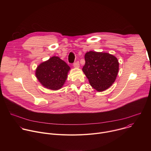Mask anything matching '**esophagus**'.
<instances>
[{
  "label": "esophagus",
  "mask_w": 151,
  "mask_h": 151,
  "mask_svg": "<svg viewBox=\"0 0 151 151\" xmlns=\"http://www.w3.org/2000/svg\"><path fill=\"white\" fill-rule=\"evenodd\" d=\"M73 66L75 68H79V61H76L73 63Z\"/></svg>",
  "instance_id": "34e87169"
}]
</instances>
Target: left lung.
Masks as SVG:
<instances>
[{"instance_id":"left-lung-1","label":"left lung","mask_w":151,"mask_h":151,"mask_svg":"<svg viewBox=\"0 0 151 151\" xmlns=\"http://www.w3.org/2000/svg\"><path fill=\"white\" fill-rule=\"evenodd\" d=\"M85 60L82 70L92 87L98 91L109 88L118 75L117 58L108 53L90 51L85 54Z\"/></svg>"}]
</instances>
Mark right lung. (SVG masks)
<instances>
[{"label": "right lung", "mask_w": 151, "mask_h": 151, "mask_svg": "<svg viewBox=\"0 0 151 151\" xmlns=\"http://www.w3.org/2000/svg\"><path fill=\"white\" fill-rule=\"evenodd\" d=\"M70 67L58 57H52L41 63L36 70V76L45 87L57 90L61 88L67 79Z\"/></svg>", "instance_id": "obj_1"}]
</instances>
